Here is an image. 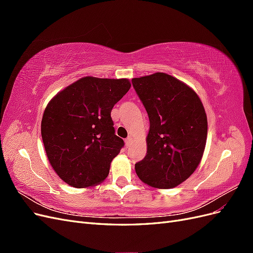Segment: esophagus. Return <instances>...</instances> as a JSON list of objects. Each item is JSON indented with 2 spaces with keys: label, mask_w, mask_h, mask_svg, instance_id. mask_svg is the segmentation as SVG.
I'll return each mask as SVG.
<instances>
[{
  "label": "esophagus",
  "mask_w": 253,
  "mask_h": 253,
  "mask_svg": "<svg viewBox=\"0 0 253 253\" xmlns=\"http://www.w3.org/2000/svg\"><path fill=\"white\" fill-rule=\"evenodd\" d=\"M132 141H133V140H132L131 137H128V138H126V148H127V147H129V144L132 143Z\"/></svg>",
  "instance_id": "obj_1"
}]
</instances>
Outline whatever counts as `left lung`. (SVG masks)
Masks as SVG:
<instances>
[{"instance_id":"left-lung-1","label":"left lung","mask_w":253,"mask_h":253,"mask_svg":"<svg viewBox=\"0 0 253 253\" xmlns=\"http://www.w3.org/2000/svg\"><path fill=\"white\" fill-rule=\"evenodd\" d=\"M149 115L147 155L135 165L147 185L170 189L188 179L200 165L208 121L200 97L186 83L165 73L132 79Z\"/></svg>"}]
</instances>
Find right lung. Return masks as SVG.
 Returning a JSON list of instances; mask_svg holds the SVG:
<instances>
[{
  "label": "right lung",
  "mask_w": 253,
  "mask_h": 253,
  "mask_svg": "<svg viewBox=\"0 0 253 253\" xmlns=\"http://www.w3.org/2000/svg\"><path fill=\"white\" fill-rule=\"evenodd\" d=\"M131 87L128 79L83 77L53 97L43 113L42 140L59 177L75 188L108 177L124 140L115 135L111 112Z\"/></svg>",
  "instance_id": "1"
}]
</instances>
